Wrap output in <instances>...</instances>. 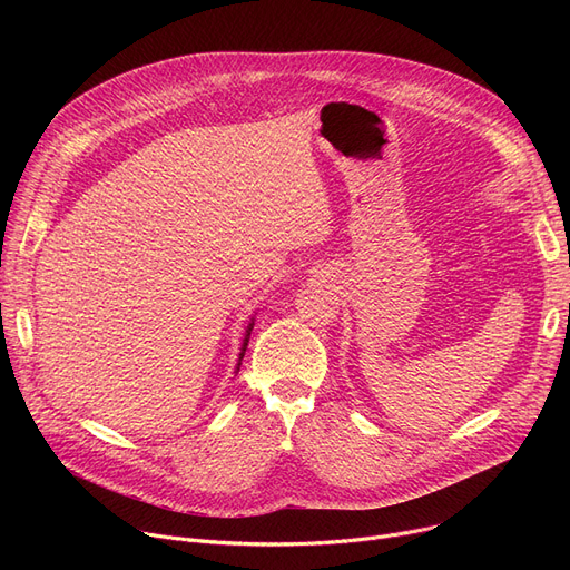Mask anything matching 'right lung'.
<instances>
[{"mask_svg": "<svg viewBox=\"0 0 570 570\" xmlns=\"http://www.w3.org/2000/svg\"><path fill=\"white\" fill-rule=\"evenodd\" d=\"M252 331H254V316L249 318V323H247V327H245V340H243V344H239V355H237V367H235V372L239 370V365H243V357H245V351H247V344H249V335H252Z\"/></svg>", "mask_w": 570, "mask_h": 570, "instance_id": "1", "label": "right lung"}]
</instances>
